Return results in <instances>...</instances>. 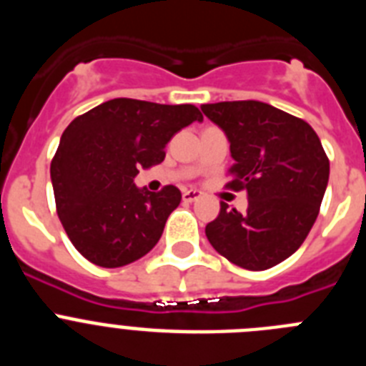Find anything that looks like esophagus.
<instances>
[{
	"label": "esophagus",
	"mask_w": 366,
	"mask_h": 366,
	"mask_svg": "<svg viewBox=\"0 0 366 366\" xmlns=\"http://www.w3.org/2000/svg\"><path fill=\"white\" fill-rule=\"evenodd\" d=\"M199 198H202V192H199V190H183V202L185 203H192Z\"/></svg>",
	"instance_id": "obj_1"
}]
</instances>
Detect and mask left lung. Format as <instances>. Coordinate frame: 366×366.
I'll list each match as a JSON object with an SVG mask.
<instances>
[{
  "label": "left lung",
  "mask_w": 366,
  "mask_h": 366,
  "mask_svg": "<svg viewBox=\"0 0 366 366\" xmlns=\"http://www.w3.org/2000/svg\"><path fill=\"white\" fill-rule=\"evenodd\" d=\"M231 143L232 190H247V212L219 203L207 223L212 247L236 266L264 271L292 257L315 223L330 161L312 126L258 100L203 104Z\"/></svg>",
  "instance_id": "1"
}]
</instances>
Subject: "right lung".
Here are the masks:
<instances>
[{"instance_id": "obj_1", "label": "right lung", "mask_w": 366, "mask_h": 366, "mask_svg": "<svg viewBox=\"0 0 366 366\" xmlns=\"http://www.w3.org/2000/svg\"><path fill=\"white\" fill-rule=\"evenodd\" d=\"M203 121L192 104H155L113 99L74 119L51 161L54 202L71 244L100 267H121L152 251L177 187L161 192L135 187L139 168L164 159V147L181 128Z\"/></svg>"}]
</instances>
